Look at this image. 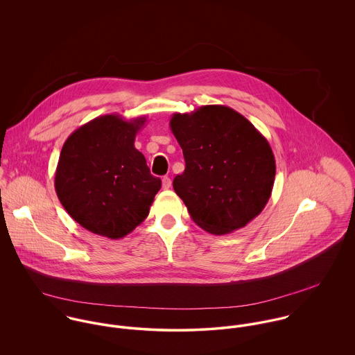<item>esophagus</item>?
<instances>
[{
  "mask_svg": "<svg viewBox=\"0 0 355 355\" xmlns=\"http://www.w3.org/2000/svg\"><path fill=\"white\" fill-rule=\"evenodd\" d=\"M171 184H172V182H171V179H169L168 176L162 178V189H164V190L171 189Z\"/></svg>",
  "mask_w": 355,
  "mask_h": 355,
  "instance_id": "obj_1",
  "label": "esophagus"
}]
</instances>
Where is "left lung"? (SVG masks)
I'll return each mask as SVG.
<instances>
[{
    "label": "left lung",
    "mask_w": 355,
    "mask_h": 355,
    "mask_svg": "<svg viewBox=\"0 0 355 355\" xmlns=\"http://www.w3.org/2000/svg\"><path fill=\"white\" fill-rule=\"evenodd\" d=\"M169 127L186 161L173 189L197 225L225 235L262 211L276 162L266 138L245 116L224 105H205L175 113Z\"/></svg>",
    "instance_id": "1"
}]
</instances>
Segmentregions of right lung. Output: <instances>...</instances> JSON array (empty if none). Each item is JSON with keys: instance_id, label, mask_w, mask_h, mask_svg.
Returning a JSON list of instances; mask_svg holds the SVG:
<instances>
[{"instance_id": "1", "label": "right lung", "mask_w": 355, "mask_h": 355, "mask_svg": "<svg viewBox=\"0 0 355 355\" xmlns=\"http://www.w3.org/2000/svg\"><path fill=\"white\" fill-rule=\"evenodd\" d=\"M145 123V116L128 121L105 114L65 141L54 189L68 214L87 231L120 239L148 217L161 180L134 146Z\"/></svg>"}]
</instances>
